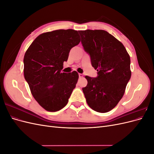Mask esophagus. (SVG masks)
I'll list each match as a JSON object with an SVG mask.
<instances>
[{"label":"esophagus","mask_w":154,"mask_h":154,"mask_svg":"<svg viewBox=\"0 0 154 154\" xmlns=\"http://www.w3.org/2000/svg\"><path fill=\"white\" fill-rule=\"evenodd\" d=\"M78 75H79V78H83V74H81V73H80V74H78Z\"/></svg>","instance_id":"34e87169"}]
</instances>
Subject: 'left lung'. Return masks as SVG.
<instances>
[{"mask_svg": "<svg viewBox=\"0 0 154 154\" xmlns=\"http://www.w3.org/2000/svg\"><path fill=\"white\" fill-rule=\"evenodd\" d=\"M82 44L90 54L96 78L85 76L87 85L82 90L91 108L107 112L122 98L131 77L130 58L123 44L104 30L80 31Z\"/></svg>", "mask_w": 154, "mask_h": 154, "instance_id": "obj_1", "label": "left lung"}]
</instances>
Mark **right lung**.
<instances>
[{
  "instance_id": "obj_1",
  "label": "right lung",
  "mask_w": 154,
  "mask_h": 154,
  "mask_svg": "<svg viewBox=\"0 0 154 154\" xmlns=\"http://www.w3.org/2000/svg\"><path fill=\"white\" fill-rule=\"evenodd\" d=\"M80 42L77 31L58 29L35 38L24 58V74L32 96L45 110L66 106L79 78L76 71L61 72L70 50Z\"/></svg>"
}]
</instances>
